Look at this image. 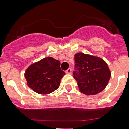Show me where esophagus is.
Masks as SVG:
<instances>
[{"mask_svg":"<svg viewBox=\"0 0 129 129\" xmlns=\"http://www.w3.org/2000/svg\"><path fill=\"white\" fill-rule=\"evenodd\" d=\"M72 69H71V68H68V70L66 71V74H72Z\"/></svg>","mask_w":129,"mask_h":129,"instance_id":"esophagus-1","label":"esophagus"}]
</instances>
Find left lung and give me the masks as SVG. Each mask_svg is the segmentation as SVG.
Segmentation results:
<instances>
[{
  "mask_svg": "<svg viewBox=\"0 0 129 129\" xmlns=\"http://www.w3.org/2000/svg\"><path fill=\"white\" fill-rule=\"evenodd\" d=\"M73 72L79 91L87 95L99 93L105 88L111 77V72L103 59L78 53L75 54Z\"/></svg>",
  "mask_w": 129,
  "mask_h": 129,
  "instance_id": "1",
  "label": "left lung"
}]
</instances>
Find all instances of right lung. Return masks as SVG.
<instances>
[{
	"label": "right lung",
	"mask_w": 129,
	"mask_h": 129,
	"mask_svg": "<svg viewBox=\"0 0 129 129\" xmlns=\"http://www.w3.org/2000/svg\"><path fill=\"white\" fill-rule=\"evenodd\" d=\"M64 75L59 61L50 57L30 66L24 74L29 87L37 93L44 95L57 89Z\"/></svg>",
	"instance_id": "1"
}]
</instances>
